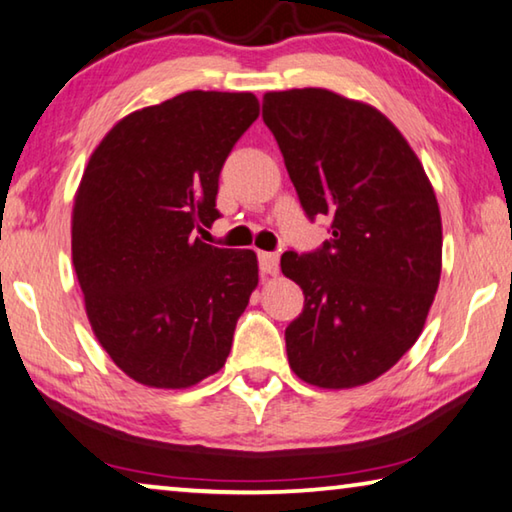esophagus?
Instances as JSON below:
<instances>
[{"label":"esophagus","mask_w":512,"mask_h":512,"mask_svg":"<svg viewBox=\"0 0 512 512\" xmlns=\"http://www.w3.org/2000/svg\"><path fill=\"white\" fill-rule=\"evenodd\" d=\"M280 269V255L278 253H259V271L264 275H275Z\"/></svg>","instance_id":"1"}]
</instances>
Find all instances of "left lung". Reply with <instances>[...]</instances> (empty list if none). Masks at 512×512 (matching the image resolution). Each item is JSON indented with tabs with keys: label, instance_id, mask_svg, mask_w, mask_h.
Wrapping results in <instances>:
<instances>
[{
	"label": "left lung",
	"instance_id": "8db88e82",
	"mask_svg": "<svg viewBox=\"0 0 512 512\" xmlns=\"http://www.w3.org/2000/svg\"><path fill=\"white\" fill-rule=\"evenodd\" d=\"M262 118L305 214L328 216L314 253L287 250L305 294L285 330L305 383L348 389L392 369L424 330L442 273V218L424 166L371 104L326 88L266 93Z\"/></svg>",
	"mask_w": 512,
	"mask_h": 512
}]
</instances>
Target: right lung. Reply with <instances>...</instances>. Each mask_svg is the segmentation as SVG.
<instances>
[{
  "label": "right lung",
  "instance_id": "obj_1",
  "mask_svg": "<svg viewBox=\"0 0 512 512\" xmlns=\"http://www.w3.org/2000/svg\"><path fill=\"white\" fill-rule=\"evenodd\" d=\"M259 116L253 93L186 91L111 127L81 175L72 264L97 342L136 383L184 389L223 367L257 287L253 250L196 237Z\"/></svg>",
  "mask_w": 512,
  "mask_h": 512
}]
</instances>
